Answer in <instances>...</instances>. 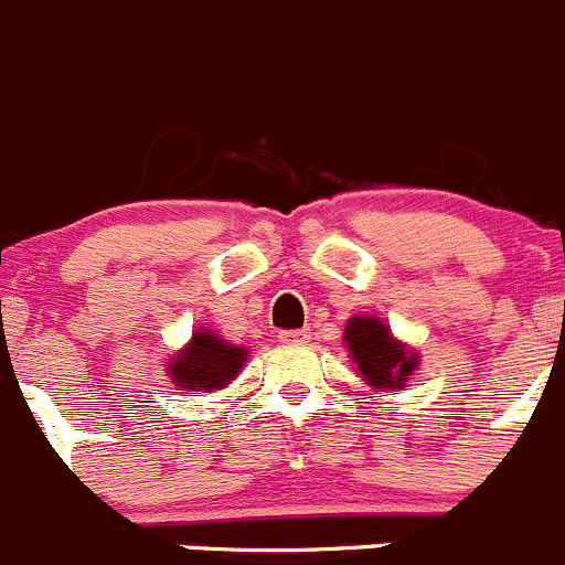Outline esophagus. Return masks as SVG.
<instances>
[{"label":"esophagus","mask_w":565,"mask_h":565,"mask_svg":"<svg viewBox=\"0 0 565 565\" xmlns=\"http://www.w3.org/2000/svg\"><path fill=\"white\" fill-rule=\"evenodd\" d=\"M309 339V330H281V333H278V341H281V344H306Z\"/></svg>","instance_id":"1"}]
</instances>
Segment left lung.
Wrapping results in <instances>:
<instances>
[{
    "instance_id": "obj_1",
    "label": "left lung",
    "mask_w": 565,
    "mask_h": 565,
    "mask_svg": "<svg viewBox=\"0 0 565 565\" xmlns=\"http://www.w3.org/2000/svg\"><path fill=\"white\" fill-rule=\"evenodd\" d=\"M344 341L350 347L352 361L358 363V372L374 388H404L409 374L418 369V358L413 352H404L391 330L374 317H352L347 322Z\"/></svg>"
}]
</instances>
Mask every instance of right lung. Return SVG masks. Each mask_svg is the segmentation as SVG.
<instances>
[{
  "mask_svg": "<svg viewBox=\"0 0 565 565\" xmlns=\"http://www.w3.org/2000/svg\"><path fill=\"white\" fill-rule=\"evenodd\" d=\"M243 361H246V350L226 344L218 335L202 330V333H193L191 344L174 358L169 374L180 388L207 393L230 385V380H235V374L241 372Z\"/></svg>",
  "mask_w": 565,
  "mask_h": 565,
  "instance_id": "1",
  "label": "right lung"
}]
</instances>
